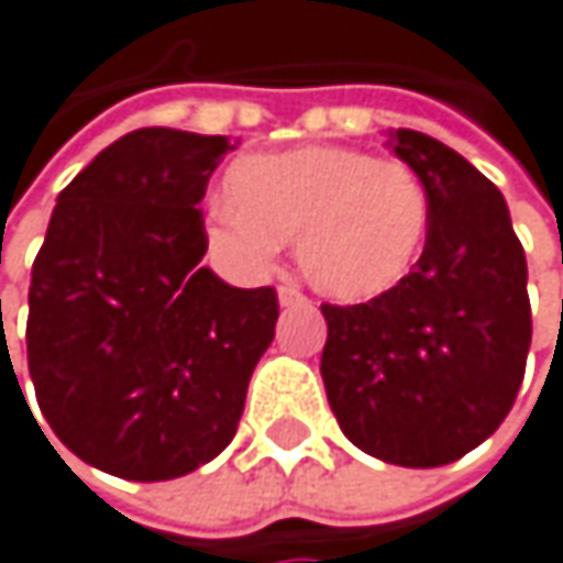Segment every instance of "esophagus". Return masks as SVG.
I'll list each match as a JSON object with an SVG mask.
<instances>
[{
  "label": "esophagus",
  "instance_id": "obj_1",
  "mask_svg": "<svg viewBox=\"0 0 563 563\" xmlns=\"http://www.w3.org/2000/svg\"><path fill=\"white\" fill-rule=\"evenodd\" d=\"M279 303H284V307H303L310 300L303 297V290L297 284H284V287H279Z\"/></svg>",
  "mask_w": 563,
  "mask_h": 563
}]
</instances>
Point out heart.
I'll list each match as a JSON object with an SVG mask.
<instances>
[{
	"instance_id": "heart-1",
	"label": "heart",
	"mask_w": 563,
	"mask_h": 563,
	"mask_svg": "<svg viewBox=\"0 0 563 563\" xmlns=\"http://www.w3.org/2000/svg\"><path fill=\"white\" fill-rule=\"evenodd\" d=\"M223 187L207 207V240L227 263L263 273L279 240L297 236L303 276L343 303L396 290L432 223L416 167L343 144L246 154L230 164Z\"/></svg>"
}]
</instances>
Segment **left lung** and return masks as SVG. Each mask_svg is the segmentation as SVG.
I'll return each instance as SVG.
<instances>
[{"instance_id": "obj_1", "label": "left lung", "mask_w": 563, "mask_h": 563, "mask_svg": "<svg viewBox=\"0 0 563 563\" xmlns=\"http://www.w3.org/2000/svg\"><path fill=\"white\" fill-rule=\"evenodd\" d=\"M432 197L426 250L386 297L323 303L320 360L343 435L373 459L439 468L478 449L511 412L528 346V260L501 190L459 151L389 131Z\"/></svg>"}]
</instances>
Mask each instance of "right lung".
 I'll return each instance as SVG.
<instances>
[{
    "label": "right lung",
    "instance_id": "add662e5",
    "mask_svg": "<svg viewBox=\"0 0 563 563\" xmlns=\"http://www.w3.org/2000/svg\"><path fill=\"white\" fill-rule=\"evenodd\" d=\"M227 151L230 137L174 128L118 137L58 194L32 263L38 409L68 452L128 482L217 459L273 343L276 290H236L200 266L197 203Z\"/></svg>",
    "mask_w": 563,
    "mask_h": 563
}]
</instances>
